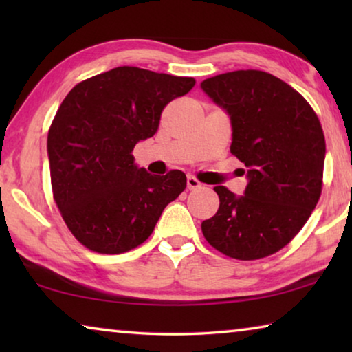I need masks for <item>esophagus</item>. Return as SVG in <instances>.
<instances>
[{"mask_svg":"<svg viewBox=\"0 0 352 352\" xmlns=\"http://www.w3.org/2000/svg\"><path fill=\"white\" fill-rule=\"evenodd\" d=\"M186 184H188V189H189V190H195V189L201 188V183L197 180V178L192 177V175H188Z\"/></svg>","mask_w":352,"mask_h":352,"instance_id":"1","label":"esophagus"}]
</instances>
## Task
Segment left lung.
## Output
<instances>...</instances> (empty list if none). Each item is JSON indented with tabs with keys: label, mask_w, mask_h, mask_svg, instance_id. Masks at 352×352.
I'll return each mask as SVG.
<instances>
[{
	"label": "left lung",
	"mask_w": 352,
	"mask_h": 352,
	"mask_svg": "<svg viewBox=\"0 0 352 352\" xmlns=\"http://www.w3.org/2000/svg\"><path fill=\"white\" fill-rule=\"evenodd\" d=\"M200 87L228 111L230 151L248 168L241 197L214 188L220 205L201 233L230 258H265L300 233L318 204L326 155L320 119L300 93L265 71L219 74Z\"/></svg>",
	"instance_id": "1"
}]
</instances>
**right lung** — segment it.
<instances>
[{
	"label": "right lung",
	"instance_id": "add662e5",
	"mask_svg": "<svg viewBox=\"0 0 352 352\" xmlns=\"http://www.w3.org/2000/svg\"><path fill=\"white\" fill-rule=\"evenodd\" d=\"M194 77L118 67L82 80L47 132L51 186L68 230L83 247L119 254L141 245L186 189V175H151L133 163L138 141L157 133L164 107Z\"/></svg>",
	"mask_w": 352,
	"mask_h": 352
}]
</instances>
